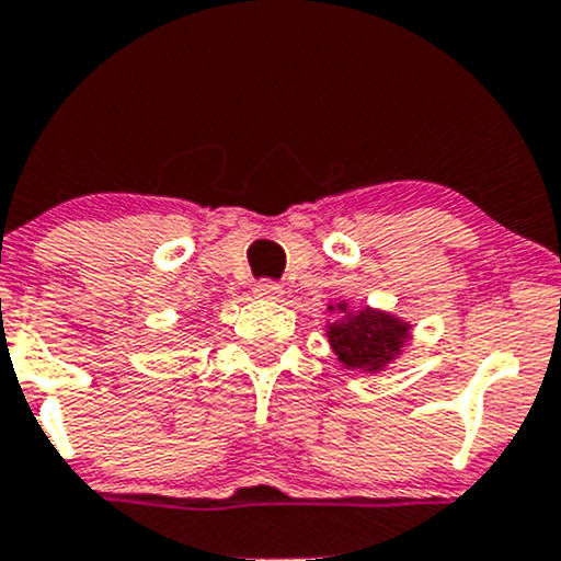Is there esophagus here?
Instances as JSON below:
<instances>
[{"mask_svg": "<svg viewBox=\"0 0 561 561\" xmlns=\"http://www.w3.org/2000/svg\"><path fill=\"white\" fill-rule=\"evenodd\" d=\"M253 293L259 295V298H266V300H279L282 295H285V289H282L279 282L274 279H259L253 285Z\"/></svg>", "mask_w": 561, "mask_h": 561, "instance_id": "obj_1", "label": "esophagus"}]
</instances>
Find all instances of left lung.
I'll use <instances>...</instances> for the list:
<instances>
[{"label": "left lung", "instance_id": "1", "mask_svg": "<svg viewBox=\"0 0 561 561\" xmlns=\"http://www.w3.org/2000/svg\"><path fill=\"white\" fill-rule=\"evenodd\" d=\"M340 311H345V306H340ZM405 337H409V327L403 321L388 313L369 311V308L353 317L347 313L343 321L330 327V343L347 369L377 371L392 356H398Z\"/></svg>", "mask_w": 561, "mask_h": 561}]
</instances>
